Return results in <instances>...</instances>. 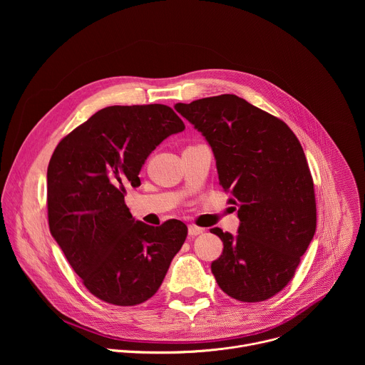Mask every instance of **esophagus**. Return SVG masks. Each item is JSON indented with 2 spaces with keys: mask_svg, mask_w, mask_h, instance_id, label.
Segmentation results:
<instances>
[{
  "mask_svg": "<svg viewBox=\"0 0 365 365\" xmlns=\"http://www.w3.org/2000/svg\"><path fill=\"white\" fill-rule=\"evenodd\" d=\"M189 235L190 237H196V235H200L203 232V228H199L196 225H189V230H187Z\"/></svg>",
  "mask_w": 365,
  "mask_h": 365,
  "instance_id": "obj_1",
  "label": "esophagus"
}]
</instances>
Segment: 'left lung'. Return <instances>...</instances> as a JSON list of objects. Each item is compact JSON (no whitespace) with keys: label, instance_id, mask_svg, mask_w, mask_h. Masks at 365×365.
<instances>
[{"label":"left lung","instance_id":"left-lung-1","mask_svg":"<svg viewBox=\"0 0 365 365\" xmlns=\"http://www.w3.org/2000/svg\"><path fill=\"white\" fill-rule=\"evenodd\" d=\"M211 145L225 192L238 207V234L212 228L224 242L211 270L240 302H263L294 276L317 230L314 180L303 148L279 118L224 93L176 103Z\"/></svg>","mask_w":365,"mask_h":365}]
</instances>
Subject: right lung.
Wrapping results in <instances>:
<instances>
[{
    "mask_svg": "<svg viewBox=\"0 0 365 365\" xmlns=\"http://www.w3.org/2000/svg\"><path fill=\"white\" fill-rule=\"evenodd\" d=\"M185 130L168 106L99 110L68 134L47 168L50 234L85 287L98 299L134 306L159 290L187 227L135 221L125 189L140 185L148 154Z\"/></svg>",
    "mask_w": 365,
    "mask_h": 365,
    "instance_id": "1",
    "label": "right lung"
}]
</instances>
